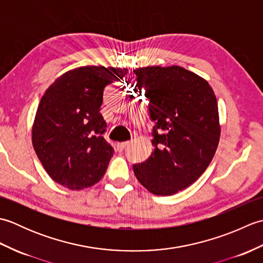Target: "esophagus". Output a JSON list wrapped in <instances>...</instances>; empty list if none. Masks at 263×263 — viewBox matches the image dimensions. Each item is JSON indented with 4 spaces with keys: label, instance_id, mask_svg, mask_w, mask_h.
<instances>
[{
    "label": "esophagus",
    "instance_id": "obj_1",
    "mask_svg": "<svg viewBox=\"0 0 263 263\" xmlns=\"http://www.w3.org/2000/svg\"><path fill=\"white\" fill-rule=\"evenodd\" d=\"M128 143H130L128 141L119 143V144H117V150H119V152H123V150H124L128 146Z\"/></svg>",
    "mask_w": 263,
    "mask_h": 263
}]
</instances>
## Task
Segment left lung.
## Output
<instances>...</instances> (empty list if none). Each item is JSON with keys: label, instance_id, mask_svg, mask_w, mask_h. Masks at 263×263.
I'll list each match as a JSON object with an SVG mask.
<instances>
[{"label": "left lung", "instance_id": "left-lung-1", "mask_svg": "<svg viewBox=\"0 0 263 263\" xmlns=\"http://www.w3.org/2000/svg\"><path fill=\"white\" fill-rule=\"evenodd\" d=\"M154 122L153 154L133 172L156 195L175 194L202 175L219 142L217 99L209 83L181 66L136 69Z\"/></svg>", "mask_w": 263, "mask_h": 263}]
</instances>
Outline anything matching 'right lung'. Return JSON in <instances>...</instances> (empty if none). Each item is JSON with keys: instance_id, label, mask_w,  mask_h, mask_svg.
Segmentation results:
<instances>
[{"instance_id": "obj_1", "label": "right lung", "mask_w": 263, "mask_h": 263, "mask_svg": "<svg viewBox=\"0 0 263 263\" xmlns=\"http://www.w3.org/2000/svg\"><path fill=\"white\" fill-rule=\"evenodd\" d=\"M125 69L83 66L65 72L38 105L32 144L53 180L71 190L92 186L105 174L114 148L104 139V89Z\"/></svg>"}]
</instances>
